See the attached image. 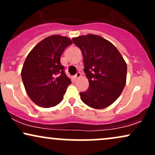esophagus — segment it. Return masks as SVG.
Returning a JSON list of instances; mask_svg holds the SVG:
<instances>
[{
	"instance_id": "34e87169",
	"label": "esophagus",
	"mask_w": 155,
	"mask_h": 155,
	"mask_svg": "<svg viewBox=\"0 0 155 155\" xmlns=\"http://www.w3.org/2000/svg\"><path fill=\"white\" fill-rule=\"evenodd\" d=\"M80 76H81V74H80V72H77V74H76V75L74 76V79H78V78H79Z\"/></svg>"
}]
</instances>
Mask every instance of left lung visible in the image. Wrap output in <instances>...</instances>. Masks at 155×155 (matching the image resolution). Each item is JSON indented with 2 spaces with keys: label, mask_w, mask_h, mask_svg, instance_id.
<instances>
[{
  "label": "left lung",
  "mask_w": 155,
  "mask_h": 155,
  "mask_svg": "<svg viewBox=\"0 0 155 155\" xmlns=\"http://www.w3.org/2000/svg\"><path fill=\"white\" fill-rule=\"evenodd\" d=\"M83 55L84 71L89 80L81 101L90 107L104 108L117 100L125 86L127 64L111 42L97 35L72 39Z\"/></svg>",
  "instance_id": "1"
}]
</instances>
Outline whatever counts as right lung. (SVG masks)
Here are the masks:
<instances>
[{
    "instance_id": "1",
    "label": "right lung",
    "mask_w": 155,
    "mask_h": 155,
    "mask_svg": "<svg viewBox=\"0 0 155 155\" xmlns=\"http://www.w3.org/2000/svg\"><path fill=\"white\" fill-rule=\"evenodd\" d=\"M71 44L67 37L53 35L39 42L27 56L22 79L30 98L41 107L59 104L71 84L60 63V56Z\"/></svg>"
}]
</instances>
